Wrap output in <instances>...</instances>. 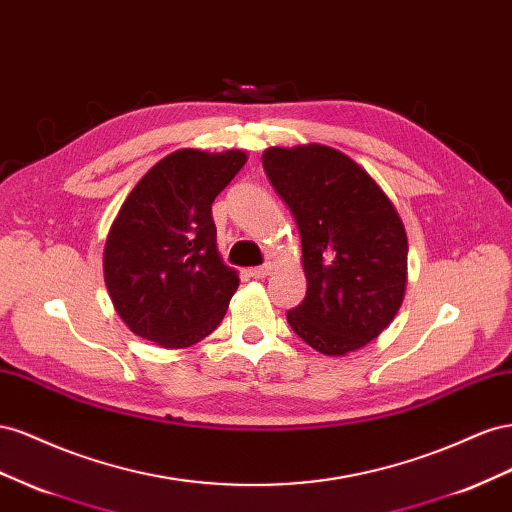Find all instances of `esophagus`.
<instances>
[{
    "instance_id": "esophagus-1",
    "label": "esophagus",
    "mask_w": 512,
    "mask_h": 512,
    "mask_svg": "<svg viewBox=\"0 0 512 512\" xmlns=\"http://www.w3.org/2000/svg\"><path fill=\"white\" fill-rule=\"evenodd\" d=\"M272 272V266L266 264V266H257V268H251L248 270V274L253 276V279H264V276H268Z\"/></svg>"
}]
</instances>
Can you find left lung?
<instances>
[{"mask_svg": "<svg viewBox=\"0 0 512 512\" xmlns=\"http://www.w3.org/2000/svg\"><path fill=\"white\" fill-rule=\"evenodd\" d=\"M302 240L306 296L289 326L319 354L345 356L382 334L407 285V233L379 184L321 143L261 154Z\"/></svg>", "mask_w": 512, "mask_h": 512, "instance_id": "obj_1", "label": "left lung"}]
</instances>
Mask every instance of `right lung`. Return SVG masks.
I'll return each mask as SVG.
<instances>
[{"mask_svg":"<svg viewBox=\"0 0 512 512\" xmlns=\"http://www.w3.org/2000/svg\"><path fill=\"white\" fill-rule=\"evenodd\" d=\"M246 158L242 150H178L122 203L102 270L115 313L137 337L184 349L223 321L240 279L218 253L212 203Z\"/></svg>","mask_w":512,"mask_h":512,"instance_id":"add662e5","label":"right lung"}]
</instances>
